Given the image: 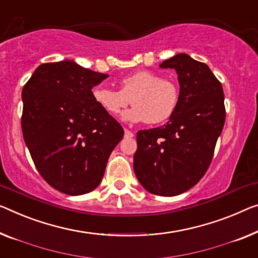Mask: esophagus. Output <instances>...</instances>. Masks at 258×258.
I'll use <instances>...</instances> for the list:
<instances>
[{
	"mask_svg": "<svg viewBox=\"0 0 258 258\" xmlns=\"http://www.w3.org/2000/svg\"><path fill=\"white\" fill-rule=\"evenodd\" d=\"M124 137L126 138V139H131V138L134 137V134L128 130H125V136Z\"/></svg>",
	"mask_w": 258,
	"mask_h": 258,
	"instance_id": "34e87169",
	"label": "esophagus"
}]
</instances>
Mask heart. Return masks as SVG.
Returning a JSON list of instances; mask_svg holds the SVG:
<instances>
[{
    "mask_svg": "<svg viewBox=\"0 0 258 258\" xmlns=\"http://www.w3.org/2000/svg\"><path fill=\"white\" fill-rule=\"evenodd\" d=\"M120 90L97 86L92 89V98L103 111L119 116L131 103L132 109L125 111L121 119L131 122L160 124L171 117L178 103V89L171 81L148 71H138L119 81Z\"/></svg>",
    "mask_w": 258,
    "mask_h": 258,
    "instance_id": "1",
    "label": "heart"
}]
</instances>
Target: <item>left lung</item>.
Wrapping results in <instances>:
<instances>
[{"instance_id": "8db88e82", "label": "left lung", "mask_w": 258, "mask_h": 258, "mask_svg": "<svg viewBox=\"0 0 258 258\" xmlns=\"http://www.w3.org/2000/svg\"><path fill=\"white\" fill-rule=\"evenodd\" d=\"M160 67L177 73L178 103L166 125L137 133L133 168L148 192L172 197L205 175L224 128L225 97L210 67L189 54H176Z\"/></svg>"}]
</instances>
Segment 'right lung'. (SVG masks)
I'll return each mask as SVG.
<instances>
[{"instance_id":"right-lung-1","label":"right lung","mask_w":258,"mask_h":258,"mask_svg":"<svg viewBox=\"0 0 258 258\" xmlns=\"http://www.w3.org/2000/svg\"><path fill=\"white\" fill-rule=\"evenodd\" d=\"M107 76L62 60L37 67L22 90L26 147L43 178L62 194L95 190L124 137L92 98V88Z\"/></svg>"}]
</instances>
